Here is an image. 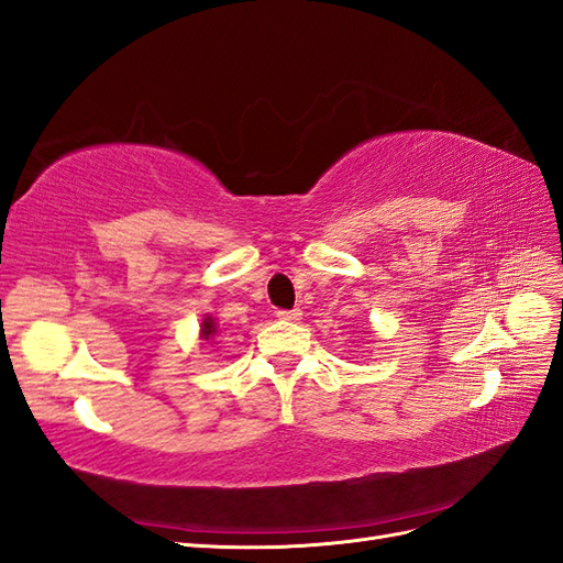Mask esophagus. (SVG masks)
I'll return each instance as SVG.
<instances>
[{
	"label": "esophagus",
	"mask_w": 563,
	"mask_h": 563,
	"mask_svg": "<svg viewBox=\"0 0 563 563\" xmlns=\"http://www.w3.org/2000/svg\"><path fill=\"white\" fill-rule=\"evenodd\" d=\"M277 317H279L282 321H298V319L302 317V312H300V308H294V310H279V312H277Z\"/></svg>",
	"instance_id": "34e87169"
}]
</instances>
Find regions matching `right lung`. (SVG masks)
Wrapping results in <instances>:
<instances>
[{
    "label": "right lung",
    "mask_w": 563,
    "mask_h": 563,
    "mask_svg": "<svg viewBox=\"0 0 563 563\" xmlns=\"http://www.w3.org/2000/svg\"><path fill=\"white\" fill-rule=\"evenodd\" d=\"M216 331H218V323H216V319L213 317H203V321H201V338L203 340H209V338H213L216 335Z\"/></svg>",
    "instance_id": "obj_1"
}]
</instances>
